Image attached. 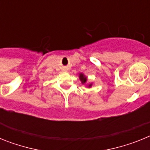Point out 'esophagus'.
Masks as SVG:
<instances>
[{
	"instance_id": "1",
	"label": "esophagus",
	"mask_w": 150,
	"mask_h": 150,
	"mask_svg": "<svg viewBox=\"0 0 150 150\" xmlns=\"http://www.w3.org/2000/svg\"><path fill=\"white\" fill-rule=\"evenodd\" d=\"M63 71H67V67H63Z\"/></svg>"
}]
</instances>
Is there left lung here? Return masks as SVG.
Instances as JSON below:
<instances>
[{"label":"left lung","mask_w":150,"mask_h":150,"mask_svg":"<svg viewBox=\"0 0 150 150\" xmlns=\"http://www.w3.org/2000/svg\"><path fill=\"white\" fill-rule=\"evenodd\" d=\"M79 79H80V81L82 82V83L83 84H84V83H86L87 81V77L86 76H84V74H79ZM91 86H92V84H89L88 85V88H90V87H91Z\"/></svg>","instance_id":"obj_1"}]
</instances>
